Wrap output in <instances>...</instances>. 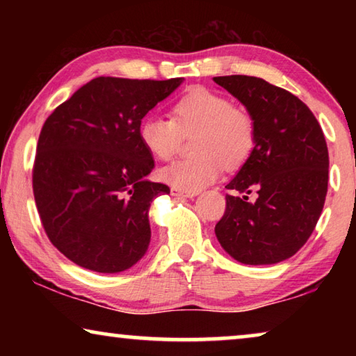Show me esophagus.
I'll list each match as a JSON object with an SVG mask.
<instances>
[{
    "mask_svg": "<svg viewBox=\"0 0 356 356\" xmlns=\"http://www.w3.org/2000/svg\"><path fill=\"white\" fill-rule=\"evenodd\" d=\"M171 195L172 196H177V197H195L197 193H190V191H184V190H179V188H171Z\"/></svg>",
    "mask_w": 356,
    "mask_h": 356,
    "instance_id": "obj_1",
    "label": "esophagus"
}]
</instances>
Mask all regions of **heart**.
<instances>
[{
    "mask_svg": "<svg viewBox=\"0 0 356 356\" xmlns=\"http://www.w3.org/2000/svg\"><path fill=\"white\" fill-rule=\"evenodd\" d=\"M197 130L190 159L161 168L159 177L174 188L196 193L220 176L222 166L234 170L251 155L256 144L254 120L232 102L209 89H193L172 106V119L147 116L140 125V140L155 159L176 154L180 134Z\"/></svg>",
    "mask_w": 356,
    "mask_h": 356,
    "instance_id": "heart-1",
    "label": "heart"
}]
</instances>
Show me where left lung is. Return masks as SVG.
Returning a JSON list of instances; mask_svg holds the SVG:
<instances>
[{
    "instance_id": "8db88e82",
    "label": "left lung",
    "mask_w": 356,
    "mask_h": 356,
    "mask_svg": "<svg viewBox=\"0 0 356 356\" xmlns=\"http://www.w3.org/2000/svg\"><path fill=\"white\" fill-rule=\"evenodd\" d=\"M254 120L256 144L227 190L215 234L246 265L292 257L314 231L328 188V147L314 114L298 97L257 76H215ZM258 190V200L246 194Z\"/></svg>"
}]
</instances>
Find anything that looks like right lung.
<instances>
[{"label":"right lung","mask_w":356,"mask_h":356,"mask_svg":"<svg viewBox=\"0 0 356 356\" xmlns=\"http://www.w3.org/2000/svg\"><path fill=\"white\" fill-rule=\"evenodd\" d=\"M182 81L97 76L45 120L34 200L50 242L74 264L119 273L146 254L150 204L170 188L147 179L155 161L138 131Z\"/></svg>","instance_id":"add662e5"}]
</instances>
